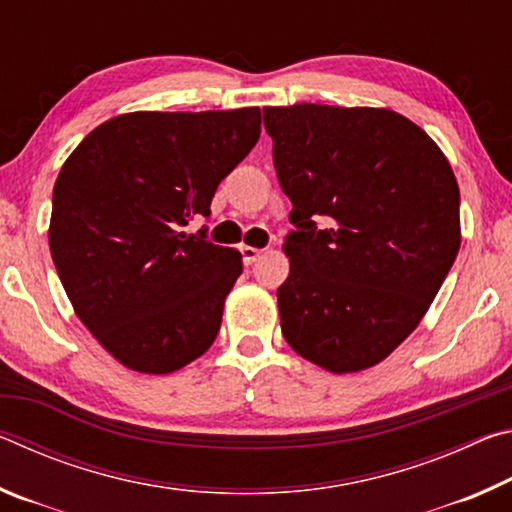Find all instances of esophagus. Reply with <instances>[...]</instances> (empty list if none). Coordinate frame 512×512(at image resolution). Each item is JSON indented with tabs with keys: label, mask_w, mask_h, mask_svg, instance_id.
<instances>
[{
	"label": "esophagus",
	"mask_w": 512,
	"mask_h": 512,
	"mask_svg": "<svg viewBox=\"0 0 512 512\" xmlns=\"http://www.w3.org/2000/svg\"><path fill=\"white\" fill-rule=\"evenodd\" d=\"M264 250H259V248H253V246H241V255H244V262L246 264H253L255 259L262 255Z\"/></svg>",
	"instance_id": "obj_1"
}]
</instances>
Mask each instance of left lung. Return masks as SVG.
I'll return each instance as SVG.
<instances>
[{
    "mask_svg": "<svg viewBox=\"0 0 512 512\" xmlns=\"http://www.w3.org/2000/svg\"><path fill=\"white\" fill-rule=\"evenodd\" d=\"M264 126L296 225L277 289L284 339L334 375L366 370L420 325L458 255L454 171L388 108L296 103L264 108Z\"/></svg>",
    "mask_w": 512,
    "mask_h": 512,
    "instance_id": "1",
    "label": "left lung"
}]
</instances>
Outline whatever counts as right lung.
<instances>
[{"label":"right lung","mask_w":512,"mask_h":512,"mask_svg":"<svg viewBox=\"0 0 512 512\" xmlns=\"http://www.w3.org/2000/svg\"><path fill=\"white\" fill-rule=\"evenodd\" d=\"M259 131V108L126 112L65 160L49 250L76 316L121 366L169 375L210 350L244 264L183 228L210 216Z\"/></svg>","instance_id":"add662e5"}]
</instances>
